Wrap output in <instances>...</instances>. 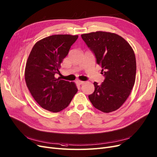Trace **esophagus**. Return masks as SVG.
<instances>
[{
  "label": "esophagus",
  "instance_id": "34e87169",
  "mask_svg": "<svg viewBox=\"0 0 157 157\" xmlns=\"http://www.w3.org/2000/svg\"><path fill=\"white\" fill-rule=\"evenodd\" d=\"M77 84L78 85H82L84 84V81H81V80H77Z\"/></svg>",
  "mask_w": 157,
  "mask_h": 157
}]
</instances>
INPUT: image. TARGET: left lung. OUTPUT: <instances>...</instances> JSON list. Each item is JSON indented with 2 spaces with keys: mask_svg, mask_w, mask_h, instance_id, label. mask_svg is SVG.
<instances>
[{
  "mask_svg": "<svg viewBox=\"0 0 157 157\" xmlns=\"http://www.w3.org/2000/svg\"><path fill=\"white\" fill-rule=\"evenodd\" d=\"M81 36L95 53L105 76L100 85L93 83L95 91L89 99L94 107L104 113L116 111L127 100L135 84L136 66L133 49L114 33L96 31Z\"/></svg>",
  "mask_w": 157,
  "mask_h": 157,
  "instance_id": "obj_1",
  "label": "left lung"
}]
</instances>
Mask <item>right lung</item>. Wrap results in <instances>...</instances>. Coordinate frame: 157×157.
Returning a JSON list of instances; mask_svg holds the SVG:
<instances>
[{"label":"right lung","mask_w":157,"mask_h":157,"mask_svg":"<svg viewBox=\"0 0 157 157\" xmlns=\"http://www.w3.org/2000/svg\"><path fill=\"white\" fill-rule=\"evenodd\" d=\"M78 35H54L35 43L25 67V81L35 101L53 113L63 110L78 91L73 82L55 77Z\"/></svg>","instance_id":"add662e5"}]
</instances>
